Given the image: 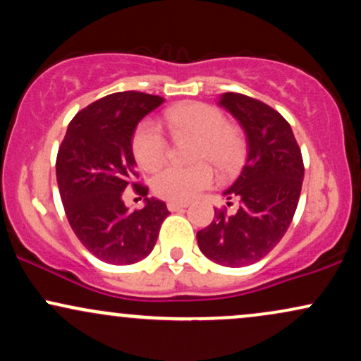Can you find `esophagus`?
Wrapping results in <instances>:
<instances>
[{
	"label": "esophagus",
	"instance_id": "1",
	"mask_svg": "<svg viewBox=\"0 0 361 361\" xmlns=\"http://www.w3.org/2000/svg\"><path fill=\"white\" fill-rule=\"evenodd\" d=\"M188 207V204H183V202H168V209L171 212H178V210H183Z\"/></svg>",
	"mask_w": 361,
	"mask_h": 361
}]
</instances>
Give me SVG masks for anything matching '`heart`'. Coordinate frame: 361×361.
<instances>
[{
    "label": "heart",
    "instance_id": "1",
    "mask_svg": "<svg viewBox=\"0 0 361 361\" xmlns=\"http://www.w3.org/2000/svg\"><path fill=\"white\" fill-rule=\"evenodd\" d=\"M164 126L175 139L197 140L192 168H166L152 180V192L169 202H190L205 188L212 186L215 173L233 175L243 164L246 140L238 128L227 123L226 115L205 103H181L163 115ZM132 152L146 171H156L168 157V140L152 120H144L132 135Z\"/></svg>",
    "mask_w": 361,
    "mask_h": 361
}]
</instances>
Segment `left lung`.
Returning a JSON list of instances; mask_svg holds the SVG:
<instances>
[{"label":"left lung","mask_w":361,"mask_h":361,"mask_svg":"<svg viewBox=\"0 0 361 361\" xmlns=\"http://www.w3.org/2000/svg\"><path fill=\"white\" fill-rule=\"evenodd\" d=\"M219 105L241 123L247 157L241 175L224 192L227 200L238 198V212L215 210L197 241L214 263L247 267L264 258L287 233L299 204L304 161L290 123L267 103L224 93Z\"/></svg>","instance_id":"8db88e82"}]
</instances>
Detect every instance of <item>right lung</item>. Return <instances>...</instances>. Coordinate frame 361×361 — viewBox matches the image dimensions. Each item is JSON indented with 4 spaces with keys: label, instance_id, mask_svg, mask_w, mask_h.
I'll list each match as a JSON object with an SVG mask.
<instances>
[{
    "label": "right lung",
    "instance_id": "right-lung-1",
    "mask_svg": "<svg viewBox=\"0 0 361 361\" xmlns=\"http://www.w3.org/2000/svg\"><path fill=\"white\" fill-rule=\"evenodd\" d=\"M164 98L123 91L100 98L78 111L68 126L56 161V176L69 226L82 246L110 264H132L154 247L169 210L147 198L134 183L132 135L137 123ZM134 185L146 206L128 213L121 195Z\"/></svg>",
    "mask_w": 361,
    "mask_h": 361
}]
</instances>
